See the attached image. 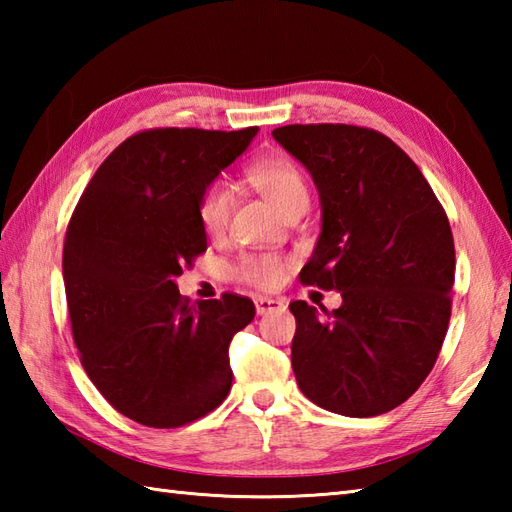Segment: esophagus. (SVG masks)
I'll use <instances>...</instances> for the list:
<instances>
[{"instance_id":"obj_1","label":"esophagus","mask_w":512,"mask_h":512,"mask_svg":"<svg viewBox=\"0 0 512 512\" xmlns=\"http://www.w3.org/2000/svg\"><path fill=\"white\" fill-rule=\"evenodd\" d=\"M255 308H257V314H273V312L286 310V303L281 299H273V297H257Z\"/></svg>"}]
</instances>
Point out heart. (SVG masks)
Returning a JSON list of instances; mask_svg holds the SVG:
<instances>
[{
    "mask_svg": "<svg viewBox=\"0 0 512 512\" xmlns=\"http://www.w3.org/2000/svg\"><path fill=\"white\" fill-rule=\"evenodd\" d=\"M246 178L257 191H262L281 213H288L297 206H308L310 193L303 171L295 160L286 156H273L259 160L246 169ZM233 193L224 180H211L198 198V220L209 235H220L231 215ZM286 270V259L279 255H242L231 268L233 279L255 288L279 286Z\"/></svg>",
    "mask_w": 512,
    "mask_h": 512,
    "instance_id": "b5f03b06",
    "label": "heart"
}]
</instances>
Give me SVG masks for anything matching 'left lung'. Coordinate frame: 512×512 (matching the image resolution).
I'll use <instances>...</instances> for the list:
<instances>
[{"instance_id":"8db88e82","label":"left lung","mask_w":512,"mask_h":512,"mask_svg":"<svg viewBox=\"0 0 512 512\" xmlns=\"http://www.w3.org/2000/svg\"><path fill=\"white\" fill-rule=\"evenodd\" d=\"M277 143L306 167L323 228L301 284L339 290L336 310L292 301V372L314 405L350 418L402 405L438 361L451 319L449 217L405 151L343 123L286 125Z\"/></svg>"}]
</instances>
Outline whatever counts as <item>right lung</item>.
<instances>
[{
	"label": "right lung",
	"instance_id": "add662e5",
	"mask_svg": "<svg viewBox=\"0 0 512 512\" xmlns=\"http://www.w3.org/2000/svg\"><path fill=\"white\" fill-rule=\"evenodd\" d=\"M257 127H154L123 140L70 217L63 284L81 365L110 405L138 424L176 429L222 405L228 343L255 303L226 292L198 306L173 279L206 250L202 189Z\"/></svg>",
	"mask_w": 512,
	"mask_h": 512
}]
</instances>
